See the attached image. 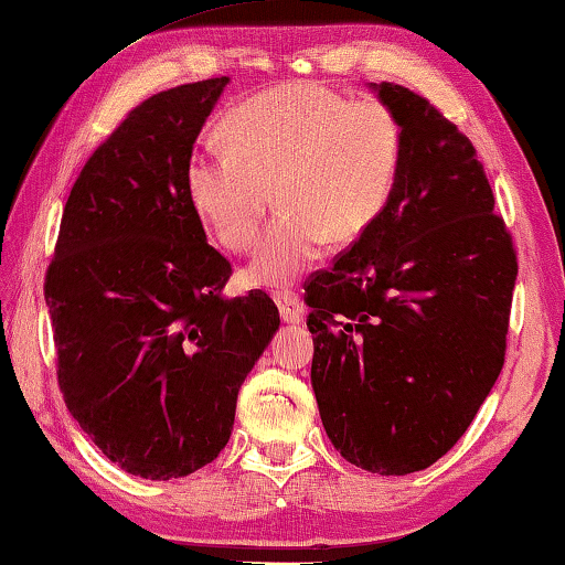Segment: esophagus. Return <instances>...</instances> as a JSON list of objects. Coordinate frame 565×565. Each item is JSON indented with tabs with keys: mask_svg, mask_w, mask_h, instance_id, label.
Listing matches in <instances>:
<instances>
[{
	"mask_svg": "<svg viewBox=\"0 0 565 565\" xmlns=\"http://www.w3.org/2000/svg\"><path fill=\"white\" fill-rule=\"evenodd\" d=\"M276 307H279V315L286 324H301L303 321V303L299 301L297 294L291 291H279L274 297Z\"/></svg>",
	"mask_w": 565,
	"mask_h": 565,
	"instance_id": "1",
	"label": "esophagus"
}]
</instances>
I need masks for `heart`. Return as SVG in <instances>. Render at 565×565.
Listing matches in <instances>:
<instances>
[{"instance_id": "obj_1", "label": "heart", "mask_w": 565, "mask_h": 565, "mask_svg": "<svg viewBox=\"0 0 565 565\" xmlns=\"http://www.w3.org/2000/svg\"><path fill=\"white\" fill-rule=\"evenodd\" d=\"M226 148H195L185 191L223 248L256 244L276 195L279 213L258 244L246 281L281 289L331 244H349L387 209L402 166V125L384 103L319 83L268 87L221 125ZM275 193L271 194L270 191Z\"/></svg>"}]
</instances>
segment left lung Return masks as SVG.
I'll return each mask as SVG.
<instances>
[{"label": "left lung", "mask_w": 565, "mask_h": 565, "mask_svg": "<svg viewBox=\"0 0 565 565\" xmlns=\"http://www.w3.org/2000/svg\"><path fill=\"white\" fill-rule=\"evenodd\" d=\"M402 125L377 223L307 284L311 387L339 455L407 476L460 440L505 360L518 276L472 142L425 97L370 83Z\"/></svg>", "instance_id": "obj_1"}]
</instances>
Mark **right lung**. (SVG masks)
I'll return each mask as SVG.
<instances>
[{
	"label": "right lung",
	"mask_w": 565,
	"mask_h": 565,
	"mask_svg": "<svg viewBox=\"0 0 565 565\" xmlns=\"http://www.w3.org/2000/svg\"><path fill=\"white\" fill-rule=\"evenodd\" d=\"M228 77L140 103L70 191L44 279L65 405L130 476L185 478L218 458L238 390L279 329L264 291L221 299L185 166Z\"/></svg>",
	"instance_id": "add662e5"
}]
</instances>
